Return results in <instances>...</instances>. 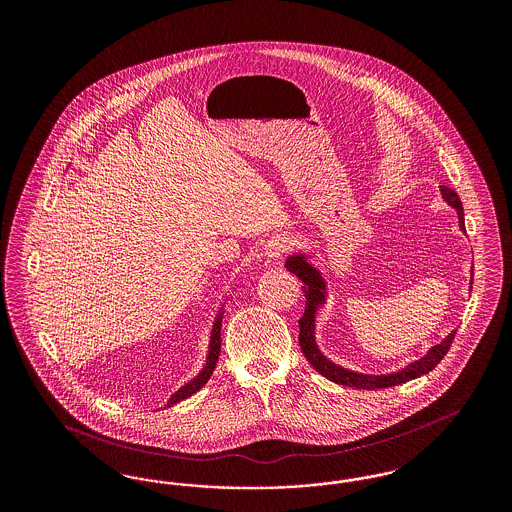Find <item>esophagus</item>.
<instances>
[{
    "mask_svg": "<svg viewBox=\"0 0 512 512\" xmlns=\"http://www.w3.org/2000/svg\"><path fill=\"white\" fill-rule=\"evenodd\" d=\"M292 238L286 234H274L263 249V255L267 257L268 261H278L284 253H288L292 249Z\"/></svg>",
    "mask_w": 512,
    "mask_h": 512,
    "instance_id": "34e87169",
    "label": "esophagus"
}]
</instances>
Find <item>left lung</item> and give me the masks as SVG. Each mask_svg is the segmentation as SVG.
<instances>
[{"label": "left lung", "mask_w": 512, "mask_h": 512, "mask_svg": "<svg viewBox=\"0 0 512 512\" xmlns=\"http://www.w3.org/2000/svg\"><path fill=\"white\" fill-rule=\"evenodd\" d=\"M441 195L457 211L459 226H461V230H464L463 203H461L459 195L447 186H441ZM309 259L311 257L305 255V253H293L286 259V268L303 282V292H305V301H307L305 303V313H303V317L299 318V345H301V351L307 357V361L324 378H328L336 384H341V386H347V388L382 390V388L399 386V384H405L409 380L428 374L445 357V353L449 351L457 332H451L441 343L430 347V351L424 357H420L418 361H414L411 365H407L405 368L397 370V372H391V374H380V376L378 374H363V372H355V370H349V368H343V366L332 363L328 357L322 355V351L318 349L317 338H315L317 311L326 303V282H324L322 272ZM470 284H472V280H470Z\"/></svg>", "instance_id": "left-lung-1"}]
</instances>
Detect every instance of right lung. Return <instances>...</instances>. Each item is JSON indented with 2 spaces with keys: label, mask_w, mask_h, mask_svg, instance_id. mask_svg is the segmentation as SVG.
<instances>
[{
  "label": "right lung",
  "mask_w": 512,
  "mask_h": 512,
  "mask_svg": "<svg viewBox=\"0 0 512 512\" xmlns=\"http://www.w3.org/2000/svg\"><path fill=\"white\" fill-rule=\"evenodd\" d=\"M222 315H224V311H222V307H220V311L217 313V317H215V322H213V330H211V340H209V351H207L205 365L199 370V374H197L195 378H192L188 384H184L180 390L172 393L171 399H169L167 405H165V409L176 405V403H180V401H184V399H188V397H192L195 391L201 390V388L207 384V380L211 378V374H213V370H215V366H217V361H219Z\"/></svg>",
  "instance_id": "1"
}]
</instances>
